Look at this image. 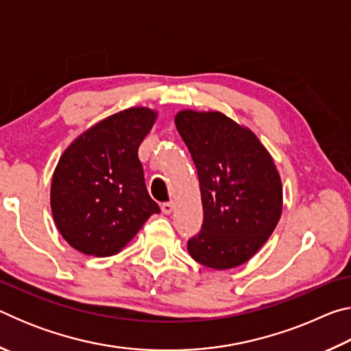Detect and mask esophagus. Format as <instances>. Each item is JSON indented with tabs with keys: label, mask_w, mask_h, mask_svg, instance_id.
Listing matches in <instances>:
<instances>
[{
	"label": "esophagus",
	"mask_w": 351,
	"mask_h": 351,
	"mask_svg": "<svg viewBox=\"0 0 351 351\" xmlns=\"http://www.w3.org/2000/svg\"><path fill=\"white\" fill-rule=\"evenodd\" d=\"M173 207H175V204L171 203V201H167V203H162L161 209H162V212L165 213V215H170V213L173 212Z\"/></svg>",
	"instance_id": "esophagus-1"
}]
</instances>
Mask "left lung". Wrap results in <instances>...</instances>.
Returning <instances> with one entry per match:
<instances>
[{
	"mask_svg": "<svg viewBox=\"0 0 351 351\" xmlns=\"http://www.w3.org/2000/svg\"><path fill=\"white\" fill-rule=\"evenodd\" d=\"M175 123L197 167L204 210L201 230L187 241L190 255L212 269L246 263L282 215V181L271 154L223 112L184 110Z\"/></svg>",
	"mask_w": 351,
	"mask_h": 351,
	"instance_id": "left-lung-1",
	"label": "left lung"
}]
</instances>
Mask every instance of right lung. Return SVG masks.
Listing matches in <instances>:
<instances>
[{
	"instance_id": "right-lung-1",
	"label": "right lung",
	"mask_w": 351,
	"mask_h": 351,
	"mask_svg": "<svg viewBox=\"0 0 351 351\" xmlns=\"http://www.w3.org/2000/svg\"><path fill=\"white\" fill-rule=\"evenodd\" d=\"M156 112L136 106L86 130L58 161L51 209L58 232L77 251L96 257L117 254L161 209L145 186L141 142Z\"/></svg>"
}]
</instances>
